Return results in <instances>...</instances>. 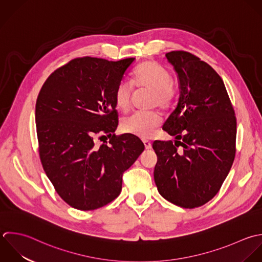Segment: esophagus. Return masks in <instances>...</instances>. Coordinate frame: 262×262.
I'll return each instance as SVG.
<instances>
[{"label":"esophagus","mask_w":262,"mask_h":262,"mask_svg":"<svg viewBox=\"0 0 262 262\" xmlns=\"http://www.w3.org/2000/svg\"><path fill=\"white\" fill-rule=\"evenodd\" d=\"M144 142V145H145V148L147 149V150H150L151 148H152V145H151V143L149 142V141H143Z\"/></svg>","instance_id":"obj_1"}]
</instances>
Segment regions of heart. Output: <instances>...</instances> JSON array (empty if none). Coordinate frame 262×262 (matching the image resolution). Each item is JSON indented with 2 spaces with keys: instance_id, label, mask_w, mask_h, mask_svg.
I'll use <instances>...</instances> for the list:
<instances>
[{
  "instance_id": "1",
  "label": "heart",
  "mask_w": 262,
  "mask_h": 262,
  "mask_svg": "<svg viewBox=\"0 0 262 262\" xmlns=\"http://www.w3.org/2000/svg\"><path fill=\"white\" fill-rule=\"evenodd\" d=\"M133 86L151 91V106L167 108L177 96V88L171 81L169 71L155 61H145L134 72L130 82L122 80L115 90V105L126 112L130 105ZM161 124V117L156 112H137L124 118L121 128L124 133L140 138H149Z\"/></svg>"
}]
</instances>
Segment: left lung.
<instances>
[{
    "mask_svg": "<svg viewBox=\"0 0 262 262\" xmlns=\"http://www.w3.org/2000/svg\"><path fill=\"white\" fill-rule=\"evenodd\" d=\"M179 79L180 98L162 128L171 141H155L154 180L160 195L183 208L210 201L220 191L236 154L237 120L216 71L185 51L165 55Z\"/></svg>",
    "mask_w": 262,
    "mask_h": 262,
    "instance_id": "obj_1",
    "label": "left lung"
}]
</instances>
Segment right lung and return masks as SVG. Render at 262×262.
Here are the masks:
<instances>
[{"label":"right lung","instance_id":"add662e5","mask_svg":"<svg viewBox=\"0 0 262 262\" xmlns=\"http://www.w3.org/2000/svg\"><path fill=\"white\" fill-rule=\"evenodd\" d=\"M135 58L82 57L56 69L35 104L38 153L58 195L78 210H95L121 192L122 174L145 149L136 136H115V90ZM109 137L110 144H95Z\"/></svg>","mask_w":262,"mask_h":262}]
</instances>
